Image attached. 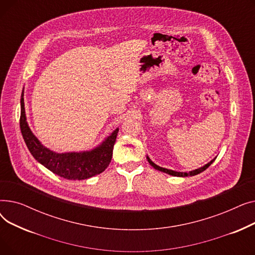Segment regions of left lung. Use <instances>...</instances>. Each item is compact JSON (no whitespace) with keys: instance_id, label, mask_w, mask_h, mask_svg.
Segmentation results:
<instances>
[{"instance_id":"8db88e82","label":"left lung","mask_w":255,"mask_h":255,"mask_svg":"<svg viewBox=\"0 0 255 255\" xmlns=\"http://www.w3.org/2000/svg\"><path fill=\"white\" fill-rule=\"evenodd\" d=\"M146 159H148V161H149V163L155 168V169H157V170H160V171H163V172H165V173H168V175H170V176H175V177H188V176H195V175H198V173H200L202 171H204V170H206L213 162H214V160L215 159H213L212 161H210L208 164H206V165H204L203 167H199V168H197V169H194V170H191V171H189V172H180V171H175V170H171V169H167V168H163V167H160V166H158L157 164H155L152 160L149 158V157H146Z\"/></svg>"}]
</instances>
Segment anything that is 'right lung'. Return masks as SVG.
<instances>
[{
  "mask_svg": "<svg viewBox=\"0 0 255 255\" xmlns=\"http://www.w3.org/2000/svg\"><path fill=\"white\" fill-rule=\"evenodd\" d=\"M19 126L24 142L33 157L47 169L67 180H85L104 171L112 161L114 145L119 132V128H117L99 146L92 151L52 152L38 140L26 123L23 90L20 98Z\"/></svg>",
  "mask_w": 255,
  "mask_h": 255,
  "instance_id": "1",
  "label": "right lung"
}]
</instances>
